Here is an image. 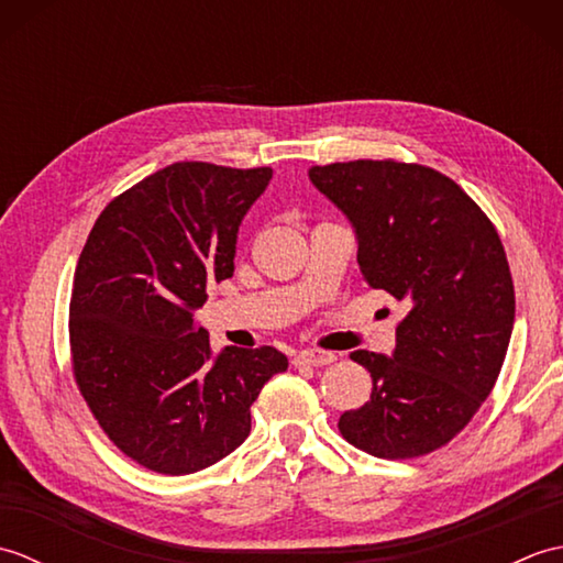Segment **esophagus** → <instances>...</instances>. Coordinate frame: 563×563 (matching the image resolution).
Returning <instances> with one entry per match:
<instances>
[{
  "instance_id": "34e87169",
  "label": "esophagus",
  "mask_w": 563,
  "mask_h": 563,
  "mask_svg": "<svg viewBox=\"0 0 563 563\" xmlns=\"http://www.w3.org/2000/svg\"><path fill=\"white\" fill-rule=\"evenodd\" d=\"M336 361V355L329 351H302L295 355V365H309V367H324Z\"/></svg>"
}]
</instances>
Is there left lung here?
<instances>
[{
	"label": "left lung",
	"mask_w": 563,
	"mask_h": 563,
	"mask_svg": "<svg viewBox=\"0 0 563 563\" xmlns=\"http://www.w3.org/2000/svg\"><path fill=\"white\" fill-rule=\"evenodd\" d=\"M309 181L349 218L369 288L409 307L391 355L351 353L373 394L341 416V435L375 457H421L472 421L506 361L516 292L504 244L452 178L421 164L339 162Z\"/></svg>",
	"instance_id": "left-lung-1"
}]
</instances>
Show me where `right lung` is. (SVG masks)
I'll list each match as a JSON object with an SVG mask.
<instances>
[{"mask_svg":"<svg viewBox=\"0 0 563 563\" xmlns=\"http://www.w3.org/2000/svg\"><path fill=\"white\" fill-rule=\"evenodd\" d=\"M273 169L178 162L93 222L69 300L81 397L118 448L159 474H194L246 440L251 404L288 369L263 345L212 353L194 312L232 278L236 234Z\"/></svg>","mask_w":563,"mask_h":563,"instance_id":"right-lung-1","label":"right lung"}]
</instances>
